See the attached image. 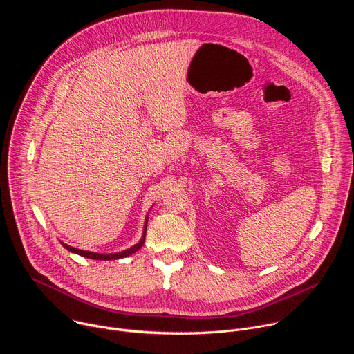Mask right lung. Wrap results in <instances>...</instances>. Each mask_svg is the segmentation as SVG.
<instances>
[{
	"label": "right lung",
	"mask_w": 354,
	"mask_h": 354,
	"mask_svg": "<svg viewBox=\"0 0 354 354\" xmlns=\"http://www.w3.org/2000/svg\"><path fill=\"white\" fill-rule=\"evenodd\" d=\"M147 221H148V216H147V218H145V224H144V232H142V236H141V239H140V242L138 243H136L134 246H131V248H129V249H126V250H122V252H118V254H96V252H89V250H82V249H77V248H73V246H70V245H67V243H64V242H62V245L67 249V250H70V252H73V254H77V255H80V257H84V258H89V259H95V261H116V259H122V258H126V257H130V255H133L134 252H137L141 246H142V243H144V239H145V231H147Z\"/></svg>",
	"instance_id": "obj_1"
}]
</instances>
